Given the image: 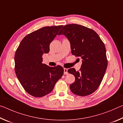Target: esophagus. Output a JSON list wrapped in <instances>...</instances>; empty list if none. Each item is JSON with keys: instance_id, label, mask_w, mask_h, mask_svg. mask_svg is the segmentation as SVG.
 Returning <instances> with one entry per match:
<instances>
[{"instance_id": "34e87169", "label": "esophagus", "mask_w": 123, "mask_h": 123, "mask_svg": "<svg viewBox=\"0 0 123 123\" xmlns=\"http://www.w3.org/2000/svg\"><path fill=\"white\" fill-rule=\"evenodd\" d=\"M68 69L67 68H64V74L67 75L68 74Z\"/></svg>"}]
</instances>
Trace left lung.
I'll return each mask as SVG.
<instances>
[{
	"instance_id": "obj_1",
	"label": "left lung",
	"mask_w": 123,
	"mask_h": 123,
	"mask_svg": "<svg viewBox=\"0 0 123 123\" xmlns=\"http://www.w3.org/2000/svg\"><path fill=\"white\" fill-rule=\"evenodd\" d=\"M62 34L70 41L72 55L82 59L79 71L74 68L68 70L75 78L70 90L79 96L91 94L99 87L107 69L105 44L95 31L81 25H66L59 35Z\"/></svg>"
}]
</instances>
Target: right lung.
Instances as JSON below:
<instances>
[{"mask_svg": "<svg viewBox=\"0 0 123 123\" xmlns=\"http://www.w3.org/2000/svg\"><path fill=\"white\" fill-rule=\"evenodd\" d=\"M63 25L43 27L27 35L20 42L14 55V70L20 84L35 97L47 95L63 74L60 66L42 63L43 54L49 52L50 44Z\"/></svg>", "mask_w": 123, "mask_h": 123, "instance_id": "add662e5", "label": "right lung"}]
</instances>
